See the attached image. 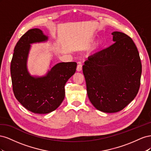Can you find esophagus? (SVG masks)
I'll return each instance as SVG.
<instances>
[{
    "label": "esophagus",
    "mask_w": 151,
    "mask_h": 151,
    "mask_svg": "<svg viewBox=\"0 0 151 151\" xmlns=\"http://www.w3.org/2000/svg\"><path fill=\"white\" fill-rule=\"evenodd\" d=\"M82 68H83V67H82V65L78 64L77 66V72H81L82 70Z\"/></svg>",
    "instance_id": "1"
}]
</instances>
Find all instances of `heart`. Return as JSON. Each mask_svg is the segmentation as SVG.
I'll use <instances>...</instances> for the list:
<instances>
[{
	"mask_svg": "<svg viewBox=\"0 0 151 151\" xmlns=\"http://www.w3.org/2000/svg\"><path fill=\"white\" fill-rule=\"evenodd\" d=\"M101 44H102L101 40H97L96 42L93 44V46L91 47V50H90L91 52H95V51H96V50L100 47V46H101Z\"/></svg>",
	"mask_w": 151,
	"mask_h": 151,
	"instance_id": "b5f03b06",
	"label": "heart"
}]
</instances>
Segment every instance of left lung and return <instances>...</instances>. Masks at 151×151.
I'll return each mask as SVG.
<instances>
[{
  "instance_id": "obj_1",
  "label": "left lung",
  "mask_w": 151,
  "mask_h": 151,
  "mask_svg": "<svg viewBox=\"0 0 151 151\" xmlns=\"http://www.w3.org/2000/svg\"><path fill=\"white\" fill-rule=\"evenodd\" d=\"M114 43L88 58L83 66L91 103L104 113L121 111L138 93L142 64L131 38L114 31Z\"/></svg>"
}]
</instances>
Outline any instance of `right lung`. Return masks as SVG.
<instances>
[{"mask_svg": "<svg viewBox=\"0 0 151 151\" xmlns=\"http://www.w3.org/2000/svg\"><path fill=\"white\" fill-rule=\"evenodd\" d=\"M48 36L38 28L31 29L22 36L14 50L11 63L13 92L17 100L29 111L47 114L60 106L65 98V85L75 74L76 62H60L42 76L31 75L28 60L31 45L45 43Z\"/></svg>", "mask_w": 151, "mask_h": 151, "instance_id": "right-lung-1", "label": "right lung"}]
</instances>
